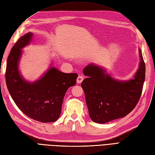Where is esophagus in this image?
Masks as SVG:
<instances>
[{"label":"esophagus","instance_id":"obj_1","mask_svg":"<svg viewBox=\"0 0 155 155\" xmlns=\"http://www.w3.org/2000/svg\"><path fill=\"white\" fill-rule=\"evenodd\" d=\"M83 80V77L82 76H79L77 78V83H81V82Z\"/></svg>","mask_w":155,"mask_h":155}]
</instances>
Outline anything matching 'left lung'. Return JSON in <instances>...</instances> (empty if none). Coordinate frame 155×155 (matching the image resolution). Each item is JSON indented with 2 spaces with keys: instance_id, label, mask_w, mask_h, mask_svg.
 <instances>
[{
  "instance_id": "8db88e82",
  "label": "left lung",
  "mask_w": 155,
  "mask_h": 155,
  "mask_svg": "<svg viewBox=\"0 0 155 155\" xmlns=\"http://www.w3.org/2000/svg\"><path fill=\"white\" fill-rule=\"evenodd\" d=\"M140 63L133 78L117 80L106 70L89 64L83 72L88 76L81 83L88 113L94 122L105 124L124 118L132 111L141 96L145 81V65L139 48Z\"/></svg>"
}]
</instances>
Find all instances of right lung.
<instances>
[{
  "instance_id": "add662e5",
  "label": "right lung",
  "mask_w": 155,
  "mask_h": 155,
  "mask_svg": "<svg viewBox=\"0 0 155 155\" xmlns=\"http://www.w3.org/2000/svg\"><path fill=\"white\" fill-rule=\"evenodd\" d=\"M32 36V33L28 32L12 48L7 59L6 85L13 100L25 114L40 122H54L61 112L65 93L76 85L78 76L50 67L37 81H26L21 74L18 65L22 49L30 44Z\"/></svg>"
}]
</instances>
